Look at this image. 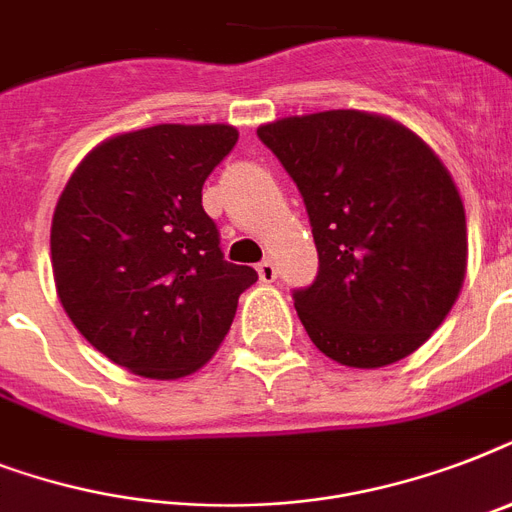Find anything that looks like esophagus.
<instances>
[{"instance_id": "34e87169", "label": "esophagus", "mask_w": 512, "mask_h": 512, "mask_svg": "<svg viewBox=\"0 0 512 512\" xmlns=\"http://www.w3.org/2000/svg\"><path fill=\"white\" fill-rule=\"evenodd\" d=\"M257 276H260V281H265V284H273V281H276V265H273L271 260H263V263L257 265Z\"/></svg>"}]
</instances>
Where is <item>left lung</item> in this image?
<instances>
[{"label":"left lung","instance_id":"obj_1","mask_svg":"<svg viewBox=\"0 0 512 512\" xmlns=\"http://www.w3.org/2000/svg\"><path fill=\"white\" fill-rule=\"evenodd\" d=\"M257 138L311 220L319 273L292 300L313 345L356 369L414 353L452 311L468 265L465 207L441 159L364 111L287 116Z\"/></svg>","mask_w":512,"mask_h":512}]
</instances>
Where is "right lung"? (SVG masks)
<instances>
[{"mask_svg":"<svg viewBox=\"0 0 512 512\" xmlns=\"http://www.w3.org/2000/svg\"><path fill=\"white\" fill-rule=\"evenodd\" d=\"M231 124H156L84 156L52 215L55 289L74 327L114 364L177 380L225 340L255 268L228 263L201 207Z\"/></svg>","mask_w":512,"mask_h":512,"instance_id":"add662e5","label":"right lung"}]
</instances>
